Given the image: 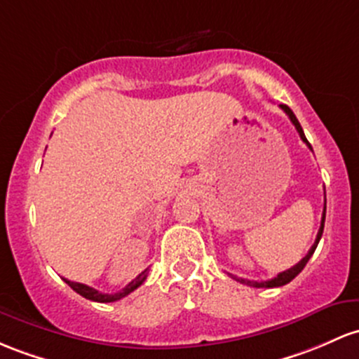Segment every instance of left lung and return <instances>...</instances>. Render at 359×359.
Segmentation results:
<instances>
[{
    "instance_id": "1",
    "label": "left lung",
    "mask_w": 359,
    "mask_h": 359,
    "mask_svg": "<svg viewBox=\"0 0 359 359\" xmlns=\"http://www.w3.org/2000/svg\"><path fill=\"white\" fill-rule=\"evenodd\" d=\"M281 109L285 110V112H286V116H288V117H290V121L293 122V126H294V128H297L298 135H300V137H302V141H303V143H305L306 147H309L310 149H312V147H310V143H309V141H306V137H305V133H303V129H302L300 122H298L297 116H294V114H293V110H291V109L288 107V105H281ZM324 223H325V206H324V212H322V222H320V228H318L317 238H315V242H313L312 249L309 250V254H306L305 257H303L300 262H298V264H294V266H293V267H290L288 271H283V273H279L278 276H276V278H273V279H267V281H250V279L237 278V276H233V274H230V276H231V278H233V279H237L238 283H242V285H247V286H254V288H278V286H285V285H288V283L291 281V279H294V278H297L298 274L302 273V271H303V267L306 266V262H309V261H310V257H312V255H313V252H315V249H317L318 242H320V237H322V233H324Z\"/></svg>"
}]
</instances>
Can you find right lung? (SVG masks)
<instances>
[{"instance_id": "add662e5", "label": "right lung", "mask_w": 359, "mask_h": 359, "mask_svg": "<svg viewBox=\"0 0 359 359\" xmlns=\"http://www.w3.org/2000/svg\"><path fill=\"white\" fill-rule=\"evenodd\" d=\"M148 271H149V267H148V269H144L143 273H141L140 276H137L136 279H133V281L129 283V285L126 286V288H122V290L119 291V293H114V294H109V293H100V291H97V290L90 288V286H86V285H81V283L69 281V279H66V278H62V279H65L66 285L71 286V288H73L74 291H76L78 294H81V297L86 298V300L98 302V303H110V302H117V300H121V298L128 297V294H129V293H133V291H135V290L137 288V286L143 285L144 279H147V276H148Z\"/></svg>"}]
</instances>
